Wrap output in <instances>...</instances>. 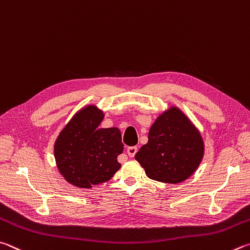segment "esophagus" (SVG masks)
<instances>
[{"label": "esophagus", "mask_w": 250, "mask_h": 250, "mask_svg": "<svg viewBox=\"0 0 250 250\" xmlns=\"http://www.w3.org/2000/svg\"><path fill=\"white\" fill-rule=\"evenodd\" d=\"M126 152H127V155L129 157H134L135 154H136V152H137V147L136 146L127 147V149H126Z\"/></svg>", "instance_id": "1"}]
</instances>
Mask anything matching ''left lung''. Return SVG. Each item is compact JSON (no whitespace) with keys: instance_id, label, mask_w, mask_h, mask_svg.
Returning <instances> with one entry per match:
<instances>
[{"instance_id":"left-lung-1","label":"left lung","mask_w":250,"mask_h":250,"mask_svg":"<svg viewBox=\"0 0 250 250\" xmlns=\"http://www.w3.org/2000/svg\"><path fill=\"white\" fill-rule=\"evenodd\" d=\"M204 150L200 130L180 108L171 105L156 118L148 143L135 159L151 180L177 185L196 171Z\"/></svg>"}]
</instances>
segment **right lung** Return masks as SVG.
Instances as JSON below:
<instances>
[{
	"instance_id": "right-lung-1",
	"label": "right lung",
	"mask_w": 250,
	"mask_h": 250,
	"mask_svg": "<svg viewBox=\"0 0 250 250\" xmlns=\"http://www.w3.org/2000/svg\"><path fill=\"white\" fill-rule=\"evenodd\" d=\"M105 114L87 104L73 114L54 144L56 166L70 185L91 189L107 182L122 167L117 161L124 150L121 130L100 128Z\"/></svg>"
}]
</instances>
